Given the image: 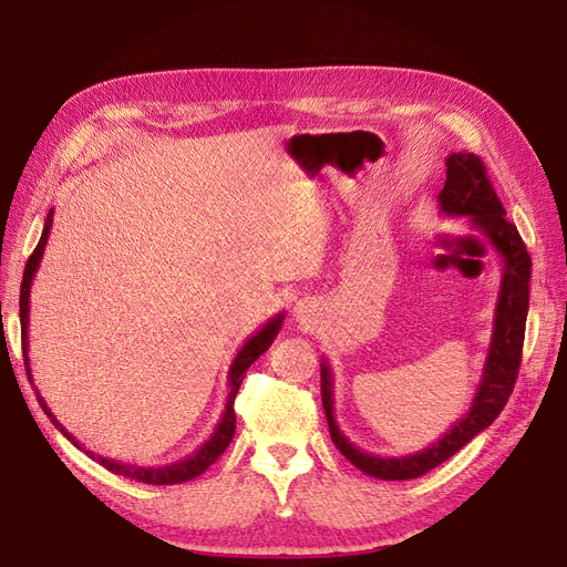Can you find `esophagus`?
Listing matches in <instances>:
<instances>
[{
	"mask_svg": "<svg viewBox=\"0 0 567 567\" xmlns=\"http://www.w3.org/2000/svg\"><path fill=\"white\" fill-rule=\"evenodd\" d=\"M296 317L302 321V323H307V321H312V310L307 305H302L300 302V307H296Z\"/></svg>",
	"mask_w": 567,
	"mask_h": 567,
	"instance_id": "esophagus-1",
	"label": "esophagus"
}]
</instances>
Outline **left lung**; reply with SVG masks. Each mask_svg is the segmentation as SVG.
<instances>
[{
  "label": "left lung",
  "instance_id": "left-lung-1",
  "mask_svg": "<svg viewBox=\"0 0 567 567\" xmlns=\"http://www.w3.org/2000/svg\"><path fill=\"white\" fill-rule=\"evenodd\" d=\"M447 182L437 196L440 215L468 219L487 236L504 260L499 298L494 310V329L489 350L485 359L483 379L475 390L471 409L463 414L447 433H444L431 447L406 456H379L369 454L340 433L333 416V373L326 359H321V402L329 421V433L340 454L362 473L381 480H411L433 471L442 461L454 456L461 447L483 433L492 421L502 414L513 385L518 379L523 338L529 305V271L532 260L523 244L516 225L504 217L506 210L502 200L496 198L489 184L485 163L475 153H452L447 156Z\"/></svg>",
  "mask_w": 567,
  "mask_h": 567
}]
</instances>
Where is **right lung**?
Wrapping results in <instances>:
<instances>
[{"label": "right lung", "instance_id": "1", "mask_svg": "<svg viewBox=\"0 0 567 567\" xmlns=\"http://www.w3.org/2000/svg\"><path fill=\"white\" fill-rule=\"evenodd\" d=\"M51 221H54V208L49 210L47 219H44V229H42V236H40V244L38 248L32 250V255L28 257V265H25V271H23V284H21V340H23V354H25V371H28V379L32 381V373H30V359H28V312H30V286H32V279H35V271L40 269V262H42V255H44V246H47V238H49V231H51ZM281 323H284V312L271 317L260 331L252 333L246 342L244 348L238 350V354L234 357V362L229 367V398H227V404H225V414H221L215 433L205 440L200 447L192 454L186 456L177 463H169V466H136V463H123V461H113V458H104V456H96V461L104 466L106 471L115 473V475H123V477H130V480H136V483H146V485H177V483H186V480H194L198 477L200 473L208 471L213 463L221 456V452H225L229 447V442L234 437V431H236V414H234V400H236V392L238 388H241V381L246 379V371L250 369V364L255 362L257 357H260L262 352H267V348L274 342V338L279 336L281 331ZM38 402L40 406L44 409V414L51 419V423H54L59 431L71 440L75 447H80V442L65 431V427L56 421V416L51 414V409L47 406V402L40 398L38 392ZM92 458H94V452H87Z\"/></svg>", "mask_w": 567, "mask_h": 567}]
</instances>
